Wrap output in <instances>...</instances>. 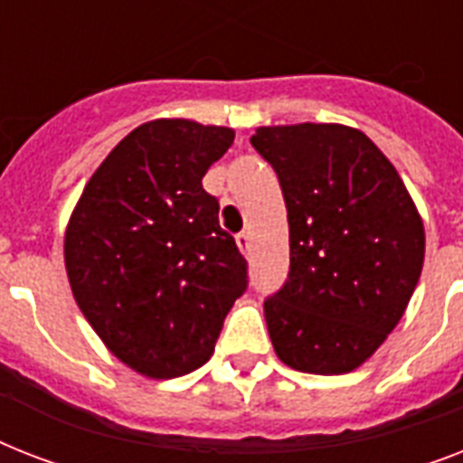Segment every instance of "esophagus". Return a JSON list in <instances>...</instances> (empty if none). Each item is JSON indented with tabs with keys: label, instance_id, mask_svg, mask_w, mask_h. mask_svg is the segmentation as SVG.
<instances>
[{
	"label": "esophagus",
	"instance_id": "34e87169",
	"mask_svg": "<svg viewBox=\"0 0 463 463\" xmlns=\"http://www.w3.org/2000/svg\"><path fill=\"white\" fill-rule=\"evenodd\" d=\"M235 240H238L240 252L247 257V254H250V250H252V238H250V232H247V231L238 232V238H235Z\"/></svg>",
	"mask_w": 463,
	"mask_h": 463
}]
</instances>
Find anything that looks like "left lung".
I'll list each match as a JSON object with an SVG mask.
<instances>
[{
    "instance_id": "8db88e82",
    "label": "left lung",
    "mask_w": 463,
    "mask_h": 463,
    "mask_svg": "<svg viewBox=\"0 0 463 463\" xmlns=\"http://www.w3.org/2000/svg\"><path fill=\"white\" fill-rule=\"evenodd\" d=\"M250 141L279 175L288 209V281L264 300L276 355L300 373H351L384 344L416 290L420 213L360 129L260 127Z\"/></svg>"
}]
</instances>
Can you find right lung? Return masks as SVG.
Listing matches in <instances>:
<instances>
[{"instance_id": "1", "label": "right lung", "mask_w": 463, "mask_h": 463, "mask_svg": "<svg viewBox=\"0 0 463 463\" xmlns=\"http://www.w3.org/2000/svg\"><path fill=\"white\" fill-rule=\"evenodd\" d=\"M235 132L154 119L100 163L69 218L64 264L74 300L108 351L151 380L213 355L247 290V261L218 225L202 177Z\"/></svg>"}]
</instances>
